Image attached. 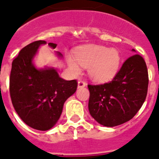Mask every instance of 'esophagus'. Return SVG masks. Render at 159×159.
Instances as JSON below:
<instances>
[{"instance_id": "1", "label": "esophagus", "mask_w": 159, "mask_h": 159, "mask_svg": "<svg viewBox=\"0 0 159 159\" xmlns=\"http://www.w3.org/2000/svg\"><path fill=\"white\" fill-rule=\"evenodd\" d=\"M85 85H86V82L82 80H80L78 81V88H82V87H85Z\"/></svg>"}]
</instances>
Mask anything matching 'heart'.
<instances>
[{"label":"heart","mask_w":159,"mask_h":159,"mask_svg":"<svg viewBox=\"0 0 159 159\" xmlns=\"http://www.w3.org/2000/svg\"><path fill=\"white\" fill-rule=\"evenodd\" d=\"M121 55L117 49L101 45H85L75 52V58L67 57L70 69L74 74L81 71L80 65L89 66V75L98 81H107L117 74L121 64Z\"/></svg>","instance_id":"obj_1"}]
</instances>
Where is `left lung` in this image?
Here are the masks:
<instances>
[{
  "mask_svg": "<svg viewBox=\"0 0 159 159\" xmlns=\"http://www.w3.org/2000/svg\"><path fill=\"white\" fill-rule=\"evenodd\" d=\"M148 83L144 59L139 54L132 55L125 61L112 81L88 85L89 114L107 127L125 123L134 117L144 103Z\"/></svg>",
  "mask_w": 159,
  "mask_h": 159,
  "instance_id": "1",
  "label": "left lung"
}]
</instances>
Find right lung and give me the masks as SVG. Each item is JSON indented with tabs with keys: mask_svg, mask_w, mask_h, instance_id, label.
Instances as JSON below:
<instances>
[{
	"mask_svg": "<svg viewBox=\"0 0 159 159\" xmlns=\"http://www.w3.org/2000/svg\"><path fill=\"white\" fill-rule=\"evenodd\" d=\"M43 44L46 41H36L24 47L13 61L9 77V93L16 112L26 125L38 130L53 127L65 102L78 88L77 80L62 79L53 68H35L33 59ZM48 45L53 49L57 46L54 43Z\"/></svg>",
	"mask_w": 159,
	"mask_h": 159,
	"instance_id": "1",
	"label": "right lung"
}]
</instances>
